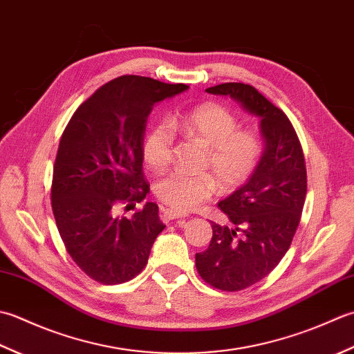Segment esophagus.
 I'll return each instance as SVG.
<instances>
[{
	"label": "esophagus",
	"mask_w": 354,
	"mask_h": 354,
	"mask_svg": "<svg viewBox=\"0 0 354 354\" xmlns=\"http://www.w3.org/2000/svg\"><path fill=\"white\" fill-rule=\"evenodd\" d=\"M163 217L167 220H180V218H185V215L174 211V209H165Z\"/></svg>",
	"instance_id": "1"
}]
</instances>
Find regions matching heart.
<instances>
[{
    "label": "heart",
    "instance_id": "1",
    "mask_svg": "<svg viewBox=\"0 0 354 354\" xmlns=\"http://www.w3.org/2000/svg\"><path fill=\"white\" fill-rule=\"evenodd\" d=\"M240 119L220 104H201L183 116L162 120L151 127L143 140V158L149 168H167L174 153V128L207 147L203 168L214 172L223 191L246 185L261 167L266 154L263 136L255 129H241ZM156 196L176 211L187 212L211 198L217 180L207 172L186 174L172 171L154 186Z\"/></svg>",
    "mask_w": 354,
    "mask_h": 354
}]
</instances>
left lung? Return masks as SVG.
Returning <instances> with one entry per match:
<instances>
[{
	"label": "left lung",
	"mask_w": 354,
	"mask_h": 354,
	"mask_svg": "<svg viewBox=\"0 0 354 354\" xmlns=\"http://www.w3.org/2000/svg\"><path fill=\"white\" fill-rule=\"evenodd\" d=\"M206 91L234 97L261 119L266 142L257 174L218 203L230 226L212 221L209 248L196 254L205 283L238 292L268 277L290 248L307 194L306 160L292 122L254 86L226 82Z\"/></svg>",
	"instance_id": "8db88e82"
}]
</instances>
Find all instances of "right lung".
<instances>
[{
    "label": "right lung",
    "mask_w": 354,
    "mask_h": 354,
    "mask_svg": "<svg viewBox=\"0 0 354 354\" xmlns=\"http://www.w3.org/2000/svg\"><path fill=\"white\" fill-rule=\"evenodd\" d=\"M185 90V84L119 76L79 105L64 129L53 165L52 209L68 255L97 283L122 284L139 275L165 229L151 201L133 218L119 217L116 209L147 197V119L157 102Z\"/></svg>",
    "instance_id": "1"
}]
</instances>
